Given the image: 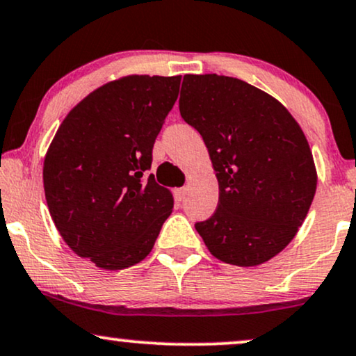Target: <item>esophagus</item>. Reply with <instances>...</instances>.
Segmentation results:
<instances>
[{"label": "esophagus", "instance_id": "1", "mask_svg": "<svg viewBox=\"0 0 356 356\" xmlns=\"http://www.w3.org/2000/svg\"><path fill=\"white\" fill-rule=\"evenodd\" d=\"M187 194V187H181V189H175V197H177L179 200H184V197Z\"/></svg>", "mask_w": 356, "mask_h": 356}]
</instances>
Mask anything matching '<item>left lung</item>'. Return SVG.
<instances>
[{
	"instance_id": "left-lung-1",
	"label": "left lung",
	"mask_w": 356,
	"mask_h": 356,
	"mask_svg": "<svg viewBox=\"0 0 356 356\" xmlns=\"http://www.w3.org/2000/svg\"><path fill=\"white\" fill-rule=\"evenodd\" d=\"M179 111L202 136L219 204L195 230L209 252L255 267L280 254L303 224L316 191L310 145L275 97L237 78L186 74Z\"/></svg>"
}]
</instances>
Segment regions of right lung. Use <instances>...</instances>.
Returning <instances> with one entry per match:
<instances>
[{
    "instance_id": "obj_1",
    "label": "right lung",
    "mask_w": 356,
    "mask_h": 356,
    "mask_svg": "<svg viewBox=\"0 0 356 356\" xmlns=\"http://www.w3.org/2000/svg\"><path fill=\"white\" fill-rule=\"evenodd\" d=\"M179 86L181 76L147 74L102 84L51 140L42 165L51 219L67 247L102 270L144 260L172 212V192L143 175Z\"/></svg>"
}]
</instances>
